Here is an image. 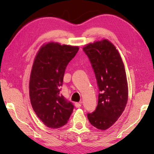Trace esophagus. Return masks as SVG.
I'll return each instance as SVG.
<instances>
[{
    "mask_svg": "<svg viewBox=\"0 0 154 154\" xmlns=\"http://www.w3.org/2000/svg\"><path fill=\"white\" fill-rule=\"evenodd\" d=\"M81 102H80V103H75V107L76 108H80L81 106Z\"/></svg>",
    "mask_w": 154,
    "mask_h": 154,
    "instance_id": "obj_1",
    "label": "esophagus"
}]
</instances>
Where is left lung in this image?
<instances>
[{
	"label": "left lung",
	"instance_id": "1",
	"mask_svg": "<svg viewBox=\"0 0 154 154\" xmlns=\"http://www.w3.org/2000/svg\"><path fill=\"white\" fill-rule=\"evenodd\" d=\"M83 50L89 59L99 89L97 106L87 117L93 126L104 130L116 122L125 109L128 96L125 68L119 51L108 40L90 43Z\"/></svg>",
	"mask_w": 154,
	"mask_h": 154
}]
</instances>
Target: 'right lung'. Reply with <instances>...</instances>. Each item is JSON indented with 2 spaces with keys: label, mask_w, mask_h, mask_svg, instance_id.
<instances>
[{
  "label": "right lung",
  "mask_w": 154,
  "mask_h": 154,
  "mask_svg": "<svg viewBox=\"0 0 154 154\" xmlns=\"http://www.w3.org/2000/svg\"><path fill=\"white\" fill-rule=\"evenodd\" d=\"M79 47L50 42L40 49L32 65L29 93L34 112L45 126L65 125L74 106L60 93L65 69Z\"/></svg>",
  "instance_id": "add662e5"
}]
</instances>
